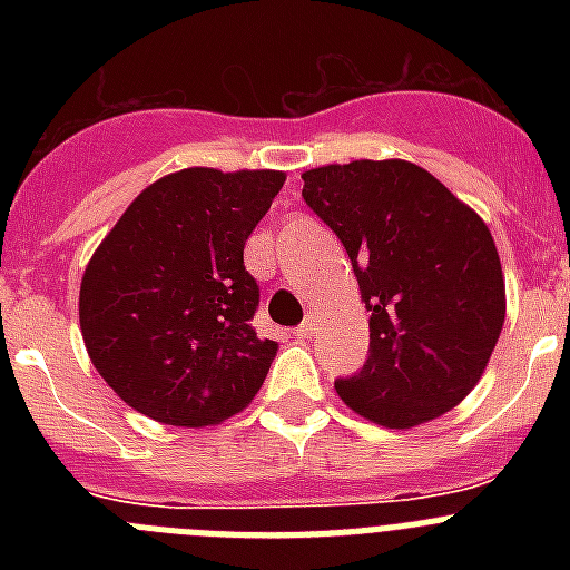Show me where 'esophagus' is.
<instances>
[{
    "label": "esophagus",
    "instance_id": "esophagus-1",
    "mask_svg": "<svg viewBox=\"0 0 570 570\" xmlns=\"http://www.w3.org/2000/svg\"><path fill=\"white\" fill-rule=\"evenodd\" d=\"M314 331H316V320L314 316H308V320L302 322L299 328H294V336L296 340H311V336H314Z\"/></svg>",
    "mask_w": 570,
    "mask_h": 570
}]
</instances>
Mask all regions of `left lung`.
I'll use <instances>...</instances> for the list:
<instances>
[{
  "instance_id": "8db88e82",
  "label": "left lung",
  "mask_w": 570,
  "mask_h": 570,
  "mask_svg": "<svg viewBox=\"0 0 570 570\" xmlns=\"http://www.w3.org/2000/svg\"><path fill=\"white\" fill-rule=\"evenodd\" d=\"M302 179V199L340 236L371 311L365 365L336 380V394L385 428L422 425L460 405L505 322L488 225L405 159L322 165Z\"/></svg>"
}]
</instances>
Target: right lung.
<instances>
[{
	"mask_svg": "<svg viewBox=\"0 0 570 570\" xmlns=\"http://www.w3.org/2000/svg\"><path fill=\"white\" fill-rule=\"evenodd\" d=\"M282 170L185 168L136 196L90 256L79 325L105 382L139 414L205 428L239 414L276 356L259 340L245 242Z\"/></svg>",
	"mask_w": 570,
	"mask_h": 570,
	"instance_id": "add662e5",
	"label": "right lung"
}]
</instances>
